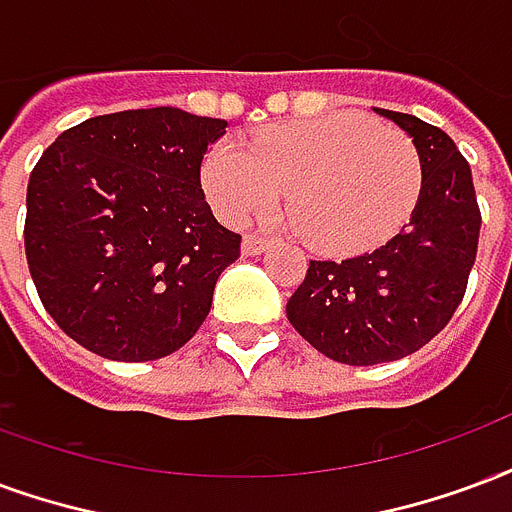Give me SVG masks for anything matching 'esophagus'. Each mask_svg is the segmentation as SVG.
<instances>
[{
	"mask_svg": "<svg viewBox=\"0 0 512 512\" xmlns=\"http://www.w3.org/2000/svg\"><path fill=\"white\" fill-rule=\"evenodd\" d=\"M268 246H271V238L257 236V233H249V236H244L241 252H244L246 257H252V255H260V252H266Z\"/></svg>",
	"mask_w": 512,
	"mask_h": 512,
	"instance_id": "esophagus-1",
	"label": "esophagus"
}]
</instances>
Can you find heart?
Masks as SVG:
<instances>
[{
	"label": "heart",
	"instance_id": "b5f03b06",
	"mask_svg": "<svg viewBox=\"0 0 512 512\" xmlns=\"http://www.w3.org/2000/svg\"><path fill=\"white\" fill-rule=\"evenodd\" d=\"M420 187L415 143L361 113L276 124L219 143L203 162V189L230 222L268 217L287 188L290 222L331 252L374 244L407 217Z\"/></svg>",
	"mask_w": 512,
	"mask_h": 512
}]
</instances>
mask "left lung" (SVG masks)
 Wrapping results in <instances>:
<instances>
[{"mask_svg":"<svg viewBox=\"0 0 512 512\" xmlns=\"http://www.w3.org/2000/svg\"><path fill=\"white\" fill-rule=\"evenodd\" d=\"M377 113L418 149L423 181L410 222L372 252L309 260L287 301L295 331L347 366L399 361L429 344L461 304L478 255L480 208L456 143L418 116Z\"/></svg>","mask_w":512,"mask_h":512,"instance_id":"obj_1","label":"left lung"}]
</instances>
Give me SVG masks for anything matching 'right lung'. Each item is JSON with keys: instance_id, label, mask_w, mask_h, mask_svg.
Returning a JSON list of instances; mask_svg holds the SVG:
<instances>
[{"instance_id": "add662e5", "label": "right lung", "mask_w": 512, "mask_h": 512, "mask_svg": "<svg viewBox=\"0 0 512 512\" xmlns=\"http://www.w3.org/2000/svg\"><path fill=\"white\" fill-rule=\"evenodd\" d=\"M225 127L140 108L81 121L43 151L26 189V263L45 312L81 347L157 361L198 333L241 255L200 189Z\"/></svg>"}]
</instances>
